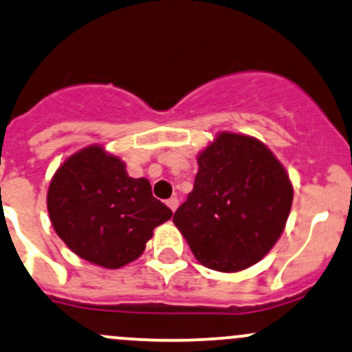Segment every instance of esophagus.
<instances>
[{
	"mask_svg": "<svg viewBox=\"0 0 352 352\" xmlns=\"http://www.w3.org/2000/svg\"><path fill=\"white\" fill-rule=\"evenodd\" d=\"M167 206L170 207V210L175 212L177 207H179V199H177V197H170V199L167 200Z\"/></svg>",
	"mask_w": 352,
	"mask_h": 352,
	"instance_id": "obj_1",
	"label": "esophagus"
}]
</instances>
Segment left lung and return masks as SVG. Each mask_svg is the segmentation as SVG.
Instances as JSON below:
<instances>
[{
    "label": "left lung",
    "instance_id": "obj_1",
    "mask_svg": "<svg viewBox=\"0 0 352 352\" xmlns=\"http://www.w3.org/2000/svg\"><path fill=\"white\" fill-rule=\"evenodd\" d=\"M197 162L194 190L173 223L206 267H250L284 232L294 197L287 172L261 140L230 132L219 133Z\"/></svg>",
    "mask_w": 352,
    "mask_h": 352
}]
</instances>
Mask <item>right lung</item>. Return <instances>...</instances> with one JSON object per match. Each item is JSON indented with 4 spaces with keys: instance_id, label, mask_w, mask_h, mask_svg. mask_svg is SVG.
Returning <instances> with one entry per match:
<instances>
[{
    "instance_id": "1",
    "label": "right lung",
    "mask_w": 352,
    "mask_h": 352,
    "mask_svg": "<svg viewBox=\"0 0 352 352\" xmlns=\"http://www.w3.org/2000/svg\"><path fill=\"white\" fill-rule=\"evenodd\" d=\"M50 220L61 241L91 264L118 269L142 256L153 229L172 210L152 195L146 179H132L125 164L100 145L63 162L46 195Z\"/></svg>"
}]
</instances>
